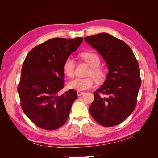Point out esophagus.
Wrapping results in <instances>:
<instances>
[{
  "label": "esophagus",
  "mask_w": 158,
  "mask_h": 158,
  "mask_svg": "<svg viewBox=\"0 0 158 158\" xmlns=\"http://www.w3.org/2000/svg\"><path fill=\"white\" fill-rule=\"evenodd\" d=\"M83 94H84V92H80V91H78V92H77L78 96H80V95H82Z\"/></svg>",
  "instance_id": "1"
}]
</instances>
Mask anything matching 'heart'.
Here are the masks:
<instances>
[{
    "mask_svg": "<svg viewBox=\"0 0 158 158\" xmlns=\"http://www.w3.org/2000/svg\"><path fill=\"white\" fill-rule=\"evenodd\" d=\"M81 59L91 66L88 74L92 77L87 78H76L70 81L69 87L70 89L78 91H83L92 88L94 86V80L97 82H102L106 77V71L99 66L101 64V59L99 55L93 51H85L80 54ZM75 60L72 56H69L65 59L63 63V71L64 74L69 77H73L75 70Z\"/></svg>",
    "mask_w": 158,
    "mask_h": 158,
    "instance_id": "1",
    "label": "heart"
}]
</instances>
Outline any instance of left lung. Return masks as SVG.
Returning <instances> with one entry per match:
<instances>
[{"label": "left lung", "instance_id": "1", "mask_svg": "<svg viewBox=\"0 0 158 158\" xmlns=\"http://www.w3.org/2000/svg\"><path fill=\"white\" fill-rule=\"evenodd\" d=\"M106 60L109 72L102 86L94 92L89 108L93 118L104 127L123 123L135 110L141 85L140 69L131 47L107 33L84 38Z\"/></svg>", "mask_w": 158, "mask_h": 158}]
</instances>
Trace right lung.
<instances>
[{
	"mask_svg": "<svg viewBox=\"0 0 158 158\" xmlns=\"http://www.w3.org/2000/svg\"><path fill=\"white\" fill-rule=\"evenodd\" d=\"M82 41V37L52 38L35 46L26 56L18 92L23 111L37 127L52 131L67 121L78 95L73 89L59 94L64 88L63 63Z\"/></svg>",
	"mask_w": 158,
	"mask_h": 158,
	"instance_id": "add662e5",
	"label": "right lung"
}]
</instances>
